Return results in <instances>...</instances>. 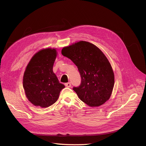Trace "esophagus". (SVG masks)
<instances>
[{
	"mask_svg": "<svg viewBox=\"0 0 146 146\" xmlns=\"http://www.w3.org/2000/svg\"><path fill=\"white\" fill-rule=\"evenodd\" d=\"M65 86H66V87H70L71 86V83H70V82H68V83H65Z\"/></svg>",
	"mask_w": 146,
	"mask_h": 146,
	"instance_id": "esophagus-1",
	"label": "esophagus"
}]
</instances>
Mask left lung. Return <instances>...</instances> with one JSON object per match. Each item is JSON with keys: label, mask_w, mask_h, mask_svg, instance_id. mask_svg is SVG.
<instances>
[{"label": "left lung", "mask_w": 146, "mask_h": 146, "mask_svg": "<svg viewBox=\"0 0 146 146\" xmlns=\"http://www.w3.org/2000/svg\"><path fill=\"white\" fill-rule=\"evenodd\" d=\"M61 54L71 60L80 74L81 84L74 87L78 98L90 107H99L111 95L114 75L108 60L96 46L80 41L63 48Z\"/></svg>", "instance_id": "left-lung-1"}]
</instances>
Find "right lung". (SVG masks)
I'll return each mask as SVG.
<instances>
[{
	"label": "right lung",
	"instance_id": "obj_1",
	"mask_svg": "<svg viewBox=\"0 0 146 146\" xmlns=\"http://www.w3.org/2000/svg\"><path fill=\"white\" fill-rule=\"evenodd\" d=\"M56 55L55 48H44L32 56L26 67L23 77L25 94L36 107L46 108L54 104L65 87L53 72Z\"/></svg>",
	"mask_w": 146,
	"mask_h": 146
}]
</instances>
